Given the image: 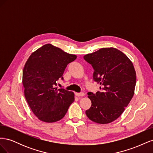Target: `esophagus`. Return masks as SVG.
<instances>
[{"instance_id": "34e87169", "label": "esophagus", "mask_w": 153, "mask_h": 153, "mask_svg": "<svg viewBox=\"0 0 153 153\" xmlns=\"http://www.w3.org/2000/svg\"><path fill=\"white\" fill-rule=\"evenodd\" d=\"M75 95L78 97H80V96H84L85 95V94L84 93V92H76L75 93Z\"/></svg>"}]
</instances>
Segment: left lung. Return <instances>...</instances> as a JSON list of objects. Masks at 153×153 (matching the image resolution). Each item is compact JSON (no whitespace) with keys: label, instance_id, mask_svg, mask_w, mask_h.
Here are the masks:
<instances>
[{"label":"left lung","instance_id":"1","mask_svg":"<svg viewBox=\"0 0 153 153\" xmlns=\"http://www.w3.org/2000/svg\"><path fill=\"white\" fill-rule=\"evenodd\" d=\"M85 61L94 69L93 79L101 91L88 92L92 105L85 111L90 120L108 124L121 115L132 99L136 84V72L132 62L115 48H103L85 55Z\"/></svg>","mask_w":153,"mask_h":153}]
</instances>
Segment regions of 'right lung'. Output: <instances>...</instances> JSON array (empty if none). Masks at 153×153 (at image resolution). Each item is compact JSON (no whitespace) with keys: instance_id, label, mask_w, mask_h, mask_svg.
<instances>
[{"instance_id":"obj_1","label":"right lung","mask_w":153,"mask_h":153,"mask_svg":"<svg viewBox=\"0 0 153 153\" xmlns=\"http://www.w3.org/2000/svg\"><path fill=\"white\" fill-rule=\"evenodd\" d=\"M76 59L51 44L32 53L23 70L22 83L25 99L40 121L57 122L66 115L73 102V92L55 87L67 65Z\"/></svg>"}]
</instances>
